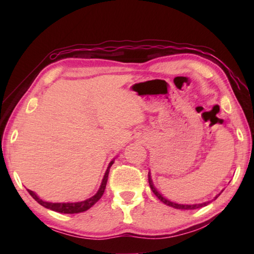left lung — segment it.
<instances>
[{
  "mask_svg": "<svg viewBox=\"0 0 254 254\" xmlns=\"http://www.w3.org/2000/svg\"><path fill=\"white\" fill-rule=\"evenodd\" d=\"M148 180H149V185H150V188H151V190L153 191V194L156 195L159 199H160L162 203H165L166 205L168 206H171V207L174 208H177V209H196V208H200L203 207V206H206L207 205L209 201H206V203H203V204H194V205H183V204H176L174 203V201H170L167 198H165L160 192H159L156 187L153 186V183H152V179H151V176H150V173L148 174ZM217 197V196H216Z\"/></svg>",
  "mask_w": 254,
  "mask_h": 254,
  "instance_id": "8db88e82",
  "label": "left lung"
}]
</instances>
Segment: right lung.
Masks as SVG:
<instances>
[{
    "mask_svg": "<svg viewBox=\"0 0 254 254\" xmlns=\"http://www.w3.org/2000/svg\"><path fill=\"white\" fill-rule=\"evenodd\" d=\"M113 162H114V160H112L110 162L109 167H107V170L104 175V178H103V180H102V185H101L100 189H98V191L93 197H91V198L86 199L84 201H79V203H49V201H45V200L40 199L39 197L36 195V192L30 190V189H28V191H29V194L31 195L40 205H42L44 207L48 208V209L55 210V212L65 213V214H76V213L85 212V210L91 208L94 204L97 203V200L101 198L103 194H104L106 183H107V177H109V173H110V168H111V166L113 165Z\"/></svg>",
    "mask_w": 254,
    "mask_h": 254,
    "instance_id": "right-lung-1",
    "label": "right lung"
}]
</instances>
